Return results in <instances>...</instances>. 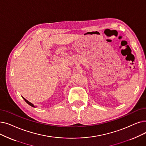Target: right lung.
Instances as JSON below:
<instances>
[{
	"label": "right lung",
	"mask_w": 146,
	"mask_h": 146,
	"mask_svg": "<svg viewBox=\"0 0 146 146\" xmlns=\"http://www.w3.org/2000/svg\"><path fill=\"white\" fill-rule=\"evenodd\" d=\"M23 99H24V100H25V101H26V103H27L28 104H29V105H30V106H31V107H35V106H34V105H33V104L32 103H31L30 102H29V101H27V100L26 99H25V98H24V97H23Z\"/></svg>",
	"instance_id": "add662e5"
}]
</instances>
